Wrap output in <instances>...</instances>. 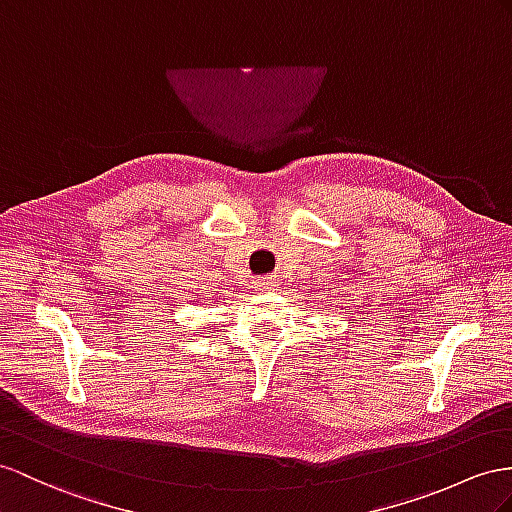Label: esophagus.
<instances>
[{"label":"esophagus","mask_w":512,"mask_h":512,"mask_svg":"<svg viewBox=\"0 0 512 512\" xmlns=\"http://www.w3.org/2000/svg\"><path fill=\"white\" fill-rule=\"evenodd\" d=\"M272 285H274V281L270 277H261V279L255 281V290L257 292H268V290H272Z\"/></svg>","instance_id":"34e87169"}]
</instances>
